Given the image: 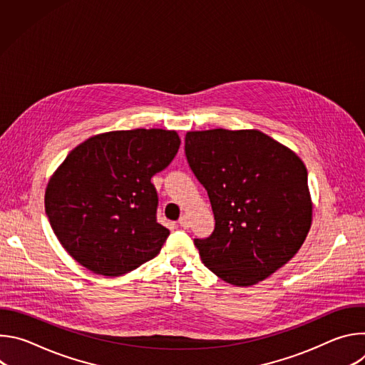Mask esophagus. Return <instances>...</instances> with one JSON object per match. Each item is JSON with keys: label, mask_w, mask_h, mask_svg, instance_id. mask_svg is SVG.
<instances>
[{"label": "esophagus", "mask_w": 365, "mask_h": 365, "mask_svg": "<svg viewBox=\"0 0 365 365\" xmlns=\"http://www.w3.org/2000/svg\"><path fill=\"white\" fill-rule=\"evenodd\" d=\"M179 225H180L183 230H187V228H189V225H190V222H189V218H187L186 215L180 217V220H179Z\"/></svg>", "instance_id": "esophagus-1"}]
</instances>
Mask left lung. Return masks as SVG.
I'll return each instance as SVG.
<instances>
[{
    "mask_svg": "<svg viewBox=\"0 0 365 365\" xmlns=\"http://www.w3.org/2000/svg\"><path fill=\"white\" fill-rule=\"evenodd\" d=\"M185 151L215 218L195 240L202 263L232 286H252L283 267L312 225L306 166L258 130L187 131Z\"/></svg>",
    "mask_w": 365,
    "mask_h": 365,
    "instance_id": "8db88e82",
    "label": "left lung"
}]
</instances>
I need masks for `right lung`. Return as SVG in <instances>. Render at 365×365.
<instances>
[{"label": "right lung", "mask_w": 365, "mask_h": 365, "mask_svg": "<svg viewBox=\"0 0 365 365\" xmlns=\"http://www.w3.org/2000/svg\"><path fill=\"white\" fill-rule=\"evenodd\" d=\"M180 145L175 130L96 134L76 145L50 176L44 207L73 259L102 276H121L158 255L170 231L155 221L151 178Z\"/></svg>", "instance_id": "add662e5"}]
</instances>
